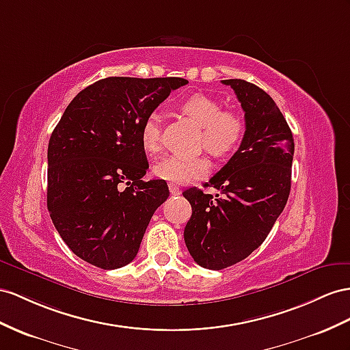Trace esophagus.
Wrapping results in <instances>:
<instances>
[{
    "instance_id": "esophagus-1",
    "label": "esophagus",
    "mask_w": 350,
    "mask_h": 350,
    "mask_svg": "<svg viewBox=\"0 0 350 350\" xmlns=\"http://www.w3.org/2000/svg\"><path fill=\"white\" fill-rule=\"evenodd\" d=\"M168 189L172 195H180V189H178V186L174 183H168Z\"/></svg>"
}]
</instances>
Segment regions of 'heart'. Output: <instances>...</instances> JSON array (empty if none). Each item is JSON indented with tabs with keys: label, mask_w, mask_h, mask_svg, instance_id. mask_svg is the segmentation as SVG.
<instances>
[{
	"label": "heart",
	"mask_w": 350,
	"mask_h": 350,
	"mask_svg": "<svg viewBox=\"0 0 350 350\" xmlns=\"http://www.w3.org/2000/svg\"><path fill=\"white\" fill-rule=\"evenodd\" d=\"M180 111L201 127L200 143L214 157L232 154L244 137L245 124L235 112L223 111L216 98L193 94L180 103ZM140 142L145 150L155 154L161 148V116L150 112L140 127ZM208 163L202 157L168 155L157 161L154 174L170 183H189L208 173Z\"/></svg>",
	"instance_id": "obj_1"
}]
</instances>
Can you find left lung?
<instances>
[{"instance_id":"obj_1","label":"left lung","mask_w":350,"mask_h":350,"mask_svg":"<svg viewBox=\"0 0 350 350\" xmlns=\"http://www.w3.org/2000/svg\"><path fill=\"white\" fill-rule=\"evenodd\" d=\"M245 112L243 142L205 186L216 198L191 187L183 192L192 216L185 243L193 260L220 271L262 245L282 213L291 189L293 133L273 98L244 79H223Z\"/></svg>"}]
</instances>
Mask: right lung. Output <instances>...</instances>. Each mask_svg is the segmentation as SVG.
Wrapping results in <instances>:
<instances>
[{"label": "right lung", "mask_w": 350, "mask_h": 350, "mask_svg": "<svg viewBox=\"0 0 350 350\" xmlns=\"http://www.w3.org/2000/svg\"><path fill=\"white\" fill-rule=\"evenodd\" d=\"M183 78L109 77L85 87L49 142L47 208L65 244L84 262L118 269L136 257L155 210L168 198L149 168L140 127Z\"/></svg>", "instance_id": "1"}]
</instances>
